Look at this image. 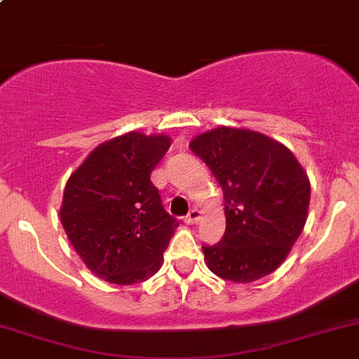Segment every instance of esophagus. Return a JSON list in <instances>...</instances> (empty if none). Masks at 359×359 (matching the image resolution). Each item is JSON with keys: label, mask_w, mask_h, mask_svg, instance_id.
I'll return each instance as SVG.
<instances>
[{"label": "esophagus", "mask_w": 359, "mask_h": 359, "mask_svg": "<svg viewBox=\"0 0 359 359\" xmlns=\"http://www.w3.org/2000/svg\"><path fill=\"white\" fill-rule=\"evenodd\" d=\"M200 217H201L200 210L194 208V210H191L189 213H187V217H186V219H184V222L189 224V226H191V224H196L198 220H200Z\"/></svg>", "instance_id": "esophagus-1"}]
</instances>
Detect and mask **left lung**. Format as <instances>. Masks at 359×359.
Here are the masks:
<instances>
[{
    "label": "left lung",
    "instance_id": "1",
    "mask_svg": "<svg viewBox=\"0 0 359 359\" xmlns=\"http://www.w3.org/2000/svg\"><path fill=\"white\" fill-rule=\"evenodd\" d=\"M189 147L210 166L226 201L224 238L203 247L208 269L234 283L276 271L307 220L311 184L299 159L278 140L236 126L200 133Z\"/></svg>",
    "mask_w": 359,
    "mask_h": 359
}]
</instances>
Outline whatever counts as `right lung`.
Returning <instances> with one entry per match:
<instances>
[{
    "mask_svg": "<svg viewBox=\"0 0 359 359\" xmlns=\"http://www.w3.org/2000/svg\"><path fill=\"white\" fill-rule=\"evenodd\" d=\"M170 144L161 133L128 132L97 146L69 177L60 222L86 267L109 283L154 276L179 227L151 182Z\"/></svg>",
    "mask_w": 359,
    "mask_h": 359,
    "instance_id": "add662e5",
    "label": "right lung"
}]
</instances>
